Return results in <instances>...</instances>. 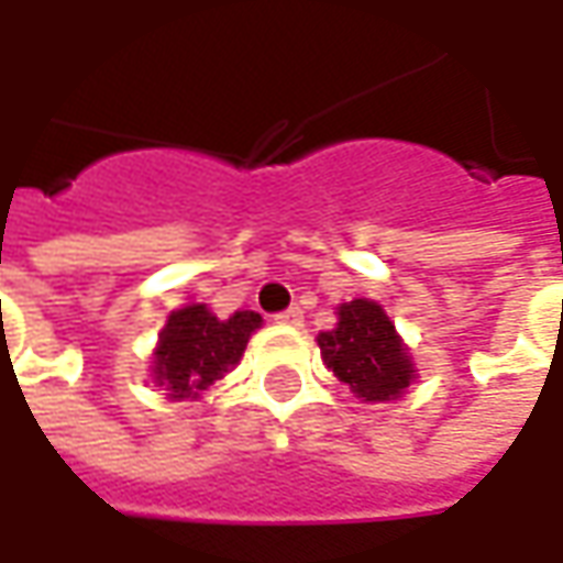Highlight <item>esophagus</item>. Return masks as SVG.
Instances as JSON below:
<instances>
[{
    "mask_svg": "<svg viewBox=\"0 0 563 563\" xmlns=\"http://www.w3.org/2000/svg\"><path fill=\"white\" fill-rule=\"evenodd\" d=\"M275 319H278L282 325H300V322H303V313H300V307H288V310L275 313Z\"/></svg>",
    "mask_w": 563,
    "mask_h": 563,
    "instance_id": "esophagus-1",
    "label": "esophagus"
}]
</instances>
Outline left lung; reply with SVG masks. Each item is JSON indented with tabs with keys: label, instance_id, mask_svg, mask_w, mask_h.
Instances as JSON below:
<instances>
[{
	"label": "left lung",
	"instance_id": "obj_1",
	"mask_svg": "<svg viewBox=\"0 0 563 563\" xmlns=\"http://www.w3.org/2000/svg\"><path fill=\"white\" fill-rule=\"evenodd\" d=\"M316 341L325 366L363 400L398 398L417 373L391 319L373 300L341 303L335 329Z\"/></svg>",
	"mask_w": 563,
	"mask_h": 563
}]
</instances>
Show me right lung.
<instances>
[{"label": "right lung", "mask_w": 563, "mask_h": 563, "mask_svg": "<svg viewBox=\"0 0 563 563\" xmlns=\"http://www.w3.org/2000/svg\"><path fill=\"white\" fill-rule=\"evenodd\" d=\"M260 313H234L216 319L203 303H194L168 316V325L156 347V382L172 398H197L216 378H222L247 347L250 332L260 329Z\"/></svg>", "instance_id": "1"}]
</instances>
